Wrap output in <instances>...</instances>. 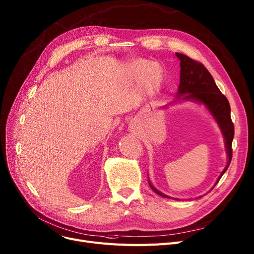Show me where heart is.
<instances>
[{
	"mask_svg": "<svg viewBox=\"0 0 254 254\" xmlns=\"http://www.w3.org/2000/svg\"><path fill=\"white\" fill-rule=\"evenodd\" d=\"M144 59L131 60L125 64L119 71V77L126 84H130L138 79V86L144 95H152L161 87L164 80L163 66Z\"/></svg>",
	"mask_w": 254,
	"mask_h": 254,
	"instance_id": "b5f03b06",
	"label": "heart"
}]
</instances>
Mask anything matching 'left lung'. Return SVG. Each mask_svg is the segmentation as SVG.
I'll return each instance as SVG.
<instances>
[{
    "mask_svg": "<svg viewBox=\"0 0 254 254\" xmlns=\"http://www.w3.org/2000/svg\"><path fill=\"white\" fill-rule=\"evenodd\" d=\"M176 57L180 61V83L177 92V99L172 103H176L177 101L182 100L204 104L212 116L216 120L224 138L226 153H228V164H226L224 170L218 177L215 183L216 185L225 171L228 170L233 155L232 143L235 130L234 124L231 118L230 103L225 96L222 95L214 79H213L212 75L205 68L203 64L189 58L188 56L182 55V53L176 52ZM149 185L152 190L158 195L170 198V196L167 194L157 190L150 183V181Z\"/></svg>",
    "mask_w": 254,
    "mask_h": 254,
    "instance_id": "obj_1",
    "label": "left lung"
}]
</instances>
